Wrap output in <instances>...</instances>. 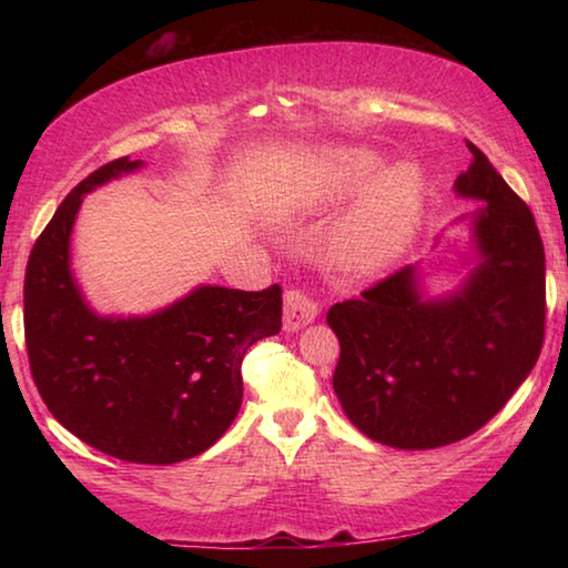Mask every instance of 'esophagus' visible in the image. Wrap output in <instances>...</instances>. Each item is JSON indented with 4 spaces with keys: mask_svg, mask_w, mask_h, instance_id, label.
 <instances>
[{
    "mask_svg": "<svg viewBox=\"0 0 568 568\" xmlns=\"http://www.w3.org/2000/svg\"><path fill=\"white\" fill-rule=\"evenodd\" d=\"M318 318V303L303 291H287L285 293V307H283V328L287 333H295L305 328L307 323Z\"/></svg>",
    "mask_w": 568,
    "mask_h": 568,
    "instance_id": "1",
    "label": "esophagus"
}]
</instances>
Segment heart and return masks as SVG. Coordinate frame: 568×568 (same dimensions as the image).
<instances>
[{
    "instance_id": "1",
    "label": "heart",
    "mask_w": 568,
    "mask_h": 568,
    "mask_svg": "<svg viewBox=\"0 0 568 568\" xmlns=\"http://www.w3.org/2000/svg\"><path fill=\"white\" fill-rule=\"evenodd\" d=\"M383 158L368 148H325L313 165L311 205L341 203L369 185L345 210L328 237V255L345 275L365 277L383 271L413 243L426 200V180L410 162L383 168ZM379 175L376 176L375 172Z\"/></svg>"
}]
</instances>
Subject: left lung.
I'll list each match as a JSON object with an SVG mask.
<instances>
[{
  "mask_svg": "<svg viewBox=\"0 0 568 568\" xmlns=\"http://www.w3.org/2000/svg\"><path fill=\"white\" fill-rule=\"evenodd\" d=\"M454 182L476 207L456 220L454 291L436 293L423 265L393 273L358 301L335 303L341 341L333 390L376 444L423 450L486 426L528 378L544 343L546 261L531 210L484 152ZM438 240H446L438 235Z\"/></svg>",
  "mask_w": 568,
  "mask_h": 568,
  "instance_id": "left-lung-1",
  "label": "left lung"
}]
</instances>
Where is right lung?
Segmentation results:
<instances>
[{
    "label": "right lung",
    "mask_w": 568,
    "mask_h": 568,
    "mask_svg": "<svg viewBox=\"0 0 568 568\" xmlns=\"http://www.w3.org/2000/svg\"><path fill=\"white\" fill-rule=\"evenodd\" d=\"M145 168L120 158L82 180L34 243L24 277V335L47 408L84 444L130 464L200 456L243 403L247 348L281 333L283 293L197 285L142 315H104L72 271L84 195Z\"/></svg>",
    "instance_id": "right-lung-1"
}]
</instances>
